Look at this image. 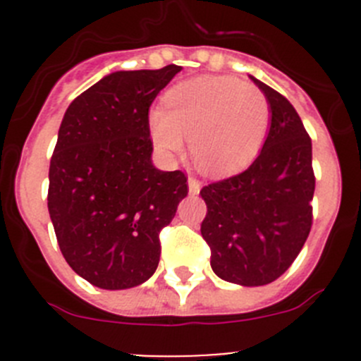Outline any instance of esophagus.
<instances>
[{"mask_svg":"<svg viewBox=\"0 0 361 361\" xmlns=\"http://www.w3.org/2000/svg\"><path fill=\"white\" fill-rule=\"evenodd\" d=\"M201 181H197L195 178H188V192H190L192 195H197L199 192H201Z\"/></svg>","mask_w":361,"mask_h":361,"instance_id":"esophagus-1","label":"esophagus"}]
</instances>
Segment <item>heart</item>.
Segmentation results:
<instances>
[{
    "label": "heart",
    "mask_w": 361,
    "mask_h": 361,
    "mask_svg": "<svg viewBox=\"0 0 361 361\" xmlns=\"http://www.w3.org/2000/svg\"><path fill=\"white\" fill-rule=\"evenodd\" d=\"M152 140L167 157L185 137L202 173L227 176L258 155L271 126V103L258 87L231 76H197L167 92L166 110L148 116Z\"/></svg>",
    "instance_id": "heart-1"
}]
</instances>
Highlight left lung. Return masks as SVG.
<instances>
[{
	"instance_id": "left-lung-1",
	"label": "left lung",
	"mask_w": 361,
	"mask_h": 361,
	"mask_svg": "<svg viewBox=\"0 0 361 361\" xmlns=\"http://www.w3.org/2000/svg\"><path fill=\"white\" fill-rule=\"evenodd\" d=\"M251 82L271 103V126L258 157L238 176L204 187L201 234L211 269L224 281L262 286L276 281L300 253L312 224V145L290 101Z\"/></svg>"
}]
</instances>
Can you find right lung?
I'll return each instance as SVG.
<instances>
[{
    "mask_svg": "<svg viewBox=\"0 0 361 361\" xmlns=\"http://www.w3.org/2000/svg\"><path fill=\"white\" fill-rule=\"evenodd\" d=\"M181 66L115 71L80 94L50 159L49 213L69 267L90 285L126 290L157 271L159 234L187 176L152 162L148 111Z\"/></svg>",
    "mask_w": 361,
    "mask_h": 361,
    "instance_id": "add662e5",
    "label": "right lung"
}]
</instances>
